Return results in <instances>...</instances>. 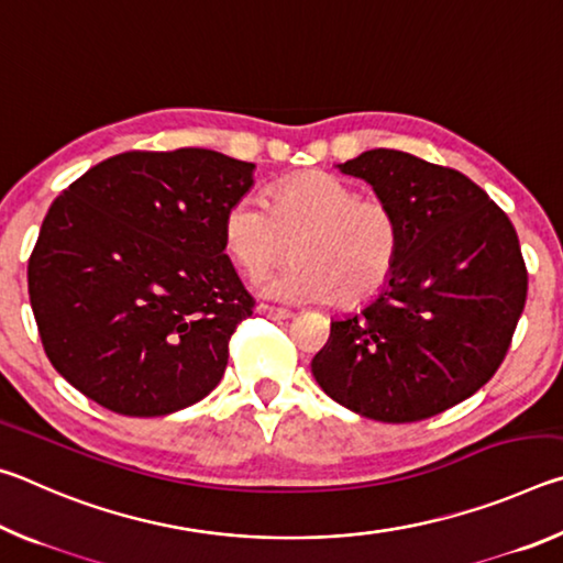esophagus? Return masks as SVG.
Returning <instances> with one entry per match:
<instances>
[{
    "label": "esophagus",
    "mask_w": 563,
    "mask_h": 563,
    "mask_svg": "<svg viewBox=\"0 0 563 563\" xmlns=\"http://www.w3.org/2000/svg\"><path fill=\"white\" fill-rule=\"evenodd\" d=\"M258 312H261L263 318H271V320H288V318H292V312L288 308H275V305H265V302L258 305Z\"/></svg>",
    "instance_id": "esophagus-1"
}]
</instances>
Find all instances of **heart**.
Wrapping results in <instances>:
<instances>
[{
    "mask_svg": "<svg viewBox=\"0 0 563 563\" xmlns=\"http://www.w3.org/2000/svg\"><path fill=\"white\" fill-rule=\"evenodd\" d=\"M295 261L268 283L283 300L360 305L395 275L402 223L385 198L360 196L325 170H302L268 190V206L243 196L223 216V245L247 278Z\"/></svg>",
    "mask_w": 563,
    "mask_h": 563,
    "instance_id": "obj_1",
    "label": "heart"
}]
</instances>
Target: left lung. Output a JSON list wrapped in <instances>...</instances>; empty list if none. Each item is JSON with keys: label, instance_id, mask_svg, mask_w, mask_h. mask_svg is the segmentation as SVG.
<instances>
[{"label": "left lung", "instance_id": "1", "mask_svg": "<svg viewBox=\"0 0 563 563\" xmlns=\"http://www.w3.org/2000/svg\"><path fill=\"white\" fill-rule=\"evenodd\" d=\"M399 216L402 247L379 298L330 325L312 375L377 422H419L472 397L507 357L529 273L509 216L472 178L405 151L340 166Z\"/></svg>", "mask_w": 563, "mask_h": 563}]
</instances>
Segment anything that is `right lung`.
Masks as SVG:
<instances>
[{
    "label": "right lung",
    "instance_id": "1",
    "mask_svg": "<svg viewBox=\"0 0 563 563\" xmlns=\"http://www.w3.org/2000/svg\"><path fill=\"white\" fill-rule=\"evenodd\" d=\"M253 164L208 148L126 151L56 196L30 255V302L66 383L126 417H161L221 383L255 300L223 253Z\"/></svg>",
    "mask_w": 563,
    "mask_h": 563
}]
</instances>
